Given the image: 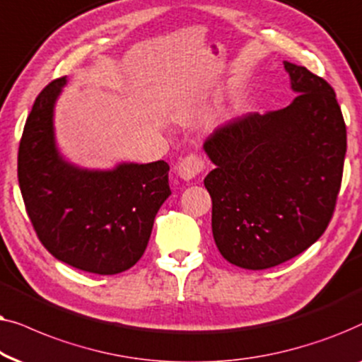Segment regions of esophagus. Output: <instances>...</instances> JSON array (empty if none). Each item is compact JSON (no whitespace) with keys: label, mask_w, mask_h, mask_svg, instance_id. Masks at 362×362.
I'll return each mask as SVG.
<instances>
[{"label":"esophagus","mask_w":362,"mask_h":362,"mask_svg":"<svg viewBox=\"0 0 362 362\" xmlns=\"http://www.w3.org/2000/svg\"><path fill=\"white\" fill-rule=\"evenodd\" d=\"M204 168H205V162L202 160L199 156H189V157L182 158V162L178 163L177 173L182 180L190 182V180H194V178L199 177Z\"/></svg>","instance_id":"esophagus-1"}]
</instances>
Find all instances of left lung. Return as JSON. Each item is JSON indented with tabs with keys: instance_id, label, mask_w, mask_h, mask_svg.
Returning <instances> with one entry per match:
<instances>
[{
	"instance_id": "8db88e82",
	"label": "left lung",
	"mask_w": 362,
	"mask_h": 362,
	"mask_svg": "<svg viewBox=\"0 0 362 362\" xmlns=\"http://www.w3.org/2000/svg\"><path fill=\"white\" fill-rule=\"evenodd\" d=\"M296 98L267 114L218 125L204 151L215 168L211 231L226 262L267 269L310 248L325 233L343 178L346 125L320 76L285 61Z\"/></svg>"
}]
</instances>
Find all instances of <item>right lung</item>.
Listing matches in <instances>:
<instances>
[{
	"label": "right lung",
	"mask_w": 362,
	"mask_h": 362,
	"mask_svg": "<svg viewBox=\"0 0 362 362\" xmlns=\"http://www.w3.org/2000/svg\"><path fill=\"white\" fill-rule=\"evenodd\" d=\"M67 77L37 95L18 152V180L37 238L59 262L117 274L146 252L153 220L172 194L167 162L90 170L67 162L54 134V105Z\"/></svg>",
	"instance_id": "add662e5"
}]
</instances>
